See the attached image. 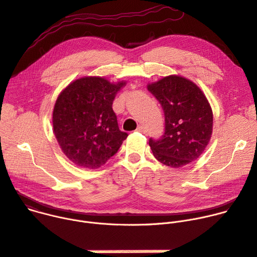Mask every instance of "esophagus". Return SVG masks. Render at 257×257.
Instances as JSON below:
<instances>
[{"mask_svg":"<svg viewBox=\"0 0 257 257\" xmlns=\"http://www.w3.org/2000/svg\"><path fill=\"white\" fill-rule=\"evenodd\" d=\"M137 132H140L142 134H145L147 131H146V128L143 125H139V126H138V128H137Z\"/></svg>","mask_w":257,"mask_h":257,"instance_id":"obj_1","label":"esophagus"}]
</instances>
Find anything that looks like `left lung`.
<instances>
[{"mask_svg":"<svg viewBox=\"0 0 257 257\" xmlns=\"http://www.w3.org/2000/svg\"><path fill=\"white\" fill-rule=\"evenodd\" d=\"M165 113V133L149 139L155 159L165 166L181 168L195 161L208 145L213 113L207 97L188 79L171 75L148 84Z\"/></svg>","mask_w":257,"mask_h":257,"instance_id":"left-lung-1","label":"left lung"}]
</instances>
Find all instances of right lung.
<instances>
[{"label":"right lung","instance_id":"obj_1","mask_svg":"<svg viewBox=\"0 0 257 257\" xmlns=\"http://www.w3.org/2000/svg\"><path fill=\"white\" fill-rule=\"evenodd\" d=\"M124 85L123 81L113 84L102 77H83L58 95L52 114L53 132L75 165L100 168L126 139L112 109L117 91Z\"/></svg>","mask_w":257,"mask_h":257}]
</instances>
